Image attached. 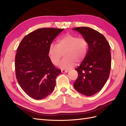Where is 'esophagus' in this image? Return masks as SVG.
I'll return each mask as SVG.
<instances>
[{
    "mask_svg": "<svg viewBox=\"0 0 126 126\" xmlns=\"http://www.w3.org/2000/svg\"><path fill=\"white\" fill-rule=\"evenodd\" d=\"M69 71L68 70H64V69H62L61 70V72L62 73H66Z\"/></svg>",
    "mask_w": 126,
    "mask_h": 126,
    "instance_id": "34e87169",
    "label": "esophagus"
}]
</instances>
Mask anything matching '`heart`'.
<instances>
[{"label":"heart","instance_id":"obj_1","mask_svg":"<svg viewBox=\"0 0 126 126\" xmlns=\"http://www.w3.org/2000/svg\"><path fill=\"white\" fill-rule=\"evenodd\" d=\"M88 50V43L84 38L67 34L60 38L56 46L51 44L48 50V55L51 63L57 65L64 54V57L60 64L62 69H69L85 59Z\"/></svg>","mask_w":126,"mask_h":126}]
</instances>
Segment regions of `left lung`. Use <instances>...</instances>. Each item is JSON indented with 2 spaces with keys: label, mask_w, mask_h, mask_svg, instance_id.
Segmentation results:
<instances>
[{
  "label": "left lung",
  "mask_w": 126,
  "mask_h": 126,
  "mask_svg": "<svg viewBox=\"0 0 126 126\" xmlns=\"http://www.w3.org/2000/svg\"><path fill=\"white\" fill-rule=\"evenodd\" d=\"M88 43L87 55L76 70L78 78L73 86L81 94L90 96L99 92L107 81L111 66L110 46L105 37L88 27L73 29Z\"/></svg>",
  "instance_id": "8db88e82"
}]
</instances>
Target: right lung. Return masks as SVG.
<instances>
[{"instance_id":"right-lung-1","label":"right lung","mask_w":126,"mask_h":126,"mask_svg":"<svg viewBox=\"0 0 126 126\" xmlns=\"http://www.w3.org/2000/svg\"><path fill=\"white\" fill-rule=\"evenodd\" d=\"M63 29H38L27 34L17 48L15 59L16 77L26 94L41 99L54 91L55 79L61 70L51 63L49 45Z\"/></svg>"}]
</instances>
